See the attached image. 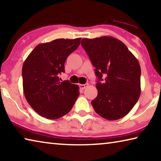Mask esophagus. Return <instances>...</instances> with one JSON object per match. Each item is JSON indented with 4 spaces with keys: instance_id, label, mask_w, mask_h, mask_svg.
Wrapping results in <instances>:
<instances>
[{
    "instance_id": "esophagus-1",
    "label": "esophagus",
    "mask_w": 161,
    "mask_h": 161,
    "mask_svg": "<svg viewBox=\"0 0 161 161\" xmlns=\"http://www.w3.org/2000/svg\"><path fill=\"white\" fill-rule=\"evenodd\" d=\"M89 84H80V88L81 89H85L86 86H88Z\"/></svg>"
}]
</instances>
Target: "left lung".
<instances>
[{"instance_id":"1","label":"left lung","mask_w":161,"mask_h":161,"mask_svg":"<svg viewBox=\"0 0 161 161\" xmlns=\"http://www.w3.org/2000/svg\"><path fill=\"white\" fill-rule=\"evenodd\" d=\"M81 45L99 79L97 97L92 101L94 111L110 121L123 118L141 95V67L138 59L124 43L113 37L83 38ZM103 75L105 81L99 83Z\"/></svg>"}]
</instances>
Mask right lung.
<instances>
[{
  "label": "right lung",
  "mask_w": 161,
  "mask_h": 161,
  "mask_svg": "<svg viewBox=\"0 0 161 161\" xmlns=\"http://www.w3.org/2000/svg\"><path fill=\"white\" fill-rule=\"evenodd\" d=\"M81 38L57 39L40 43L24 62L22 69L23 92L27 102L39 114L57 119L69 113L80 95L77 84L61 81L67 57L77 50Z\"/></svg>",
  "instance_id": "1"
}]
</instances>
